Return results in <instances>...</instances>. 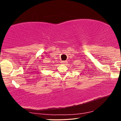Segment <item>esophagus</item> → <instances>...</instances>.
<instances>
[{
	"mask_svg": "<svg viewBox=\"0 0 121 121\" xmlns=\"http://www.w3.org/2000/svg\"><path fill=\"white\" fill-rule=\"evenodd\" d=\"M62 64H65V63H67V61H62Z\"/></svg>",
	"mask_w": 121,
	"mask_h": 121,
	"instance_id": "esophagus-1",
	"label": "esophagus"
}]
</instances>
